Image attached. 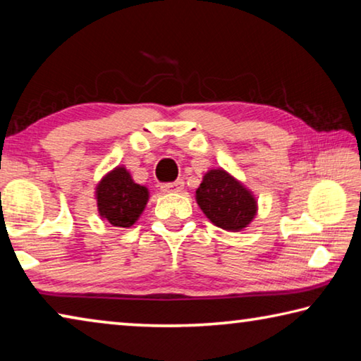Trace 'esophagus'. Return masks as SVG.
<instances>
[{
	"label": "esophagus",
	"mask_w": 361,
	"mask_h": 361,
	"mask_svg": "<svg viewBox=\"0 0 361 361\" xmlns=\"http://www.w3.org/2000/svg\"><path fill=\"white\" fill-rule=\"evenodd\" d=\"M183 188H185V181L176 180L173 183H167V185H162L161 191L162 192H180Z\"/></svg>",
	"instance_id": "obj_1"
}]
</instances>
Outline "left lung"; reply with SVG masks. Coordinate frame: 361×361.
I'll return each instance as SVG.
<instances>
[{
    "label": "left lung",
    "instance_id": "left-lung-1",
    "mask_svg": "<svg viewBox=\"0 0 361 361\" xmlns=\"http://www.w3.org/2000/svg\"><path fill=\"white\" fill-rule=\"evenodd\" d=\"M195 200L213 224L232 232L245 229L258 210L252 191L223 169H213L204 175Z\"/></svg>",
    "mask_w": 361,
    "mask_h": 361
}]
</instances>
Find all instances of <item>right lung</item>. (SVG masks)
<instances>
[{"label": "right lung", "instance_id": "add662e5", "mask_svg": "<svg viewBox=\"0 0 361 361\" xmlns=\"http://www.w3.org/2000/svg\"><path fill=\"white\" fill-rule=\"evenodd\" d=\"M95 197L103 219L116 228H130L143 213L149 192L132 180L126 167H116L97 185Z\"/></svg>", "mask_w": 361, "mask_h": 361}]
</instances>
